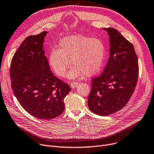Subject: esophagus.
Here are the masks:
<instances>
[{"instance_id": "34e87169", "label": "esophagus", "mask_w": 154, "mask_h": 154, "mask_svg": "<svg viewBox=\"0 0 154 154\" xmlns=\"http://www.w3.org/2000/svg\"><path fill=\"white\" fill-rule=\"evenodd\" d=\"M78 82H72L71 84H70V87H72V88H75V87H77V86H78Z\"/></svg>"}]
</instances>
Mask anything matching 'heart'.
I'll return each mask as SVG.
<instances>
[{"label":"heart","mask_w":154,"mask_h":154,"mask_svg":"<svg viewBox=\"0 0 154 154\" xmlns=\"http://www.w3.org/2000/svg\"><path fill=\"white\" fill-rule=\"evenodd\" d=\"M106 46L103 41L97 38L75 35L61 39L57 49L49 54V64L59 77H64L70 65L73 64L68 74L70 79L83 74L86 76L95 74L100 69L105 57Z\"/></svg>","instance_id":"1"}]
</instances>
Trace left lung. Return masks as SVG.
<instances>
[{
	"label": "left lung",
	"mask_w": 154,
	"mask_h": 154,
	"mask_svg": "<svg viewBox=\"0 0 154 154\" xmlns=\"http://www.w3.org/2000/svg\"><path fill=\"white\" fill-rule=\"evenodd\" d=\"M109 38V57L102 74L92 80L89 109L107 116L123 108L134 93L139 74L133 45L113 28H103Z\"/></svg>",
	"instance_id": "left-lung-1"
}]
</instances>
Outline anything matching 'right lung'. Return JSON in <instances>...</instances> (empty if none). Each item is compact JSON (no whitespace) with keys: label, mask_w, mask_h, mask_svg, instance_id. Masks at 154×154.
I'll use <instances>...</instances> for the list:
<instances>
[{"label":"right lung","mask_w":154,"mask_h":154,"mask_svg":"<svg viewBox=\"0 0 154 154\" xmlns=\"http://www.w3.org/2000/svg\"><path fill=\"white\" fill-rule=\"evenodd\" d=\"M48 33L28 36L14 54L10 75L14 94L29 114L42 119L57 117L64 111V99L71 88L55 77L45 55Z\"/></svg>","instance_id":"add662e5"}]
</instances>
